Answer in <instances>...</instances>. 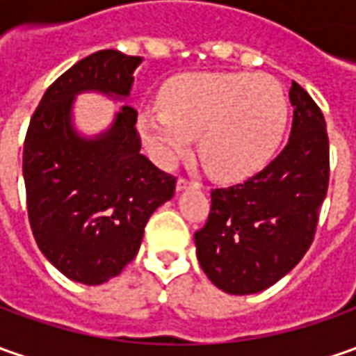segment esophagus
<instances>
[{"label": "esophagus", "instance_id": "1", "mask_svg": "<svg viewBox=\"0 0 356 356\" xmlns=\"http://www.w3.org/2000/svg\"><path fill=\"white\" fill-rule=\"evenodd\" d=\"M198 182H194V180H188L184 176H180L178 178V182H176V190L180 192V190H186V188H198Z\"/></svg>", "mask_w": 356, "mask_h": 356}]
</instances>
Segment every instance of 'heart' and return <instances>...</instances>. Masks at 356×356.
<instances>
[{
    "label": "heart",
    "instance_id": "heart-1",
    "mask_svg": "<svg viewBox=\"0 0 356 356\" xmlns=\"http://www.w3.org/2000/svg\"><path fill=\"white\" fill-rule=\"evenodd\" d=\"M160 103L164 111H146L138 118L154 160L172 166L200 136V156L222 180L261 170L287 122L285 92L269 75L188 73L172 79Z\"/></svg>",
    "mask_w": 356,
    "mask_h": 356
}]
</instances>
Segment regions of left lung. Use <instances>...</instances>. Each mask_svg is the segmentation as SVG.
Instances as JSON below:
<instances>
[{
  "label": "left lung",
  "instance_id": "obj_1",
  "mask_svg": "<svg viewBox=\"0 0 356 356\" xmlns=\"http://www.w3.org/2000/svg\"><path fill=\"white\" fill-rule=\"evenodd\" d=\"M287 146L245 182L213 188L206 224L194 234L198 261L222 291H264L311 248L329 188V136L321 108L291 83Z\"/></svg>",
  "mask_w": 356,
  "mask_h": 356
}]
</instances>
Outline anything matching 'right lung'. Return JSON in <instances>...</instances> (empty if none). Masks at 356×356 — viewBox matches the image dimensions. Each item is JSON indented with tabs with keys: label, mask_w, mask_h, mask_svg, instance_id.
Instances as JSON below:
<instances>
[{
	"label": "right lung",
	"mask_w": 356,
	"mask_h": 356,
	"mask_svg": "<svg viewBox=\"0 0 356 356\" xmlns=\"http://www.w3.org/2000/svg\"><path fill=\"white\" fill-rule=\"evenodd\" d=\"M140 61L104 49L75 63L45 90L23 143L35 241L63 275L85 285H101L129 266L148 218L176 190V176L140 154L132 106H122L113 129L97 140L71 129L76 92L127 97Z\"/></svg>",
	"instance_id": "1"
}]
</instances>
